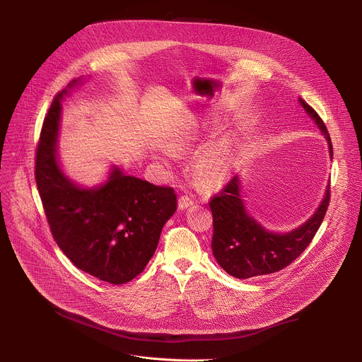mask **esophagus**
Returning <instances> with one entry per match:
<instances>
[{
  "label": "esophagus",
  "mask_w": 362,
  "mask_h": 362,
  "mask_svg": "<svg viewBox=\"0 0 362 362\" xmlns=\"http://www.w3.org/2000/svg\"><path fill=\"white\" fill-rule=\"evenodd\" d=\"M193 203H194V202H193L189 196H180V197H179V209H180V211H185V209L190 208V206H192Z\"/></svg>",
  "instance_id": "esophagus-1"
}]
</instances>
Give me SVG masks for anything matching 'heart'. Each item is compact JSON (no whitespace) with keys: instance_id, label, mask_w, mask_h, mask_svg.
Returning <instances> with one entry per match:
<instances>
[{"instance_id":"obj_1","label":"heart","mask_w":362,"mask_h":362,"mask_svg":"<svg viewBox=\"0 0 362 362\" xmlns=\"http://www.w3.org/2000/svg\"><path fill=\"white\" fill-rule=\"evenodd\" d=\"M189 140L190 137H187L185 143ZM163 156L169 160L175 159V154L172 151H165ZM232 168L233 156L230 144L228 141H222L202 153L196 163V173L203 185L209 187H219L229 180Z\"/></svg>"}]
</instances>
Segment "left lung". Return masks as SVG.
Listing matches in <instances>:
<instances>
[{
    "mask_svg": "<svg viewBox=\"0 0 362 362\" xmlns=\"http://www.w3.org/2000/svg\"><path fill=\"white\" fill-rule=\"evenodd\" d=\"M300 107L324 134L332 162V144L324 122L299 97ZM329 203V183L314 215L286 232H274L262 226L247 211L242 182L236 175L215 196L209 206L214 215L212 250L216 262L229 275L247 279L278 272L293 262L311 243L320 229Z\"/></svg>",
    "mask_w": 362,
    "mask_h": 362,
    "instance_id": "8db88e82",
    "label": "left lung"
}]
</instances>
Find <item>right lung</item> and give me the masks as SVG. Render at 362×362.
<instances>
[{
  "label": "right lung",
  "mask_w": 362,
  "mask_h": 362,
  "mask_svg": "<svg viewBox=\"0 0 362 362\" xmlns=\"http://www.w3.org/2000/svg\"><path fill=\"white\" fill-rule=\"evenodd\" d=\"M83 81L84 77L73 80L48 110L37 148L35 182L51 233L64 255L83 272L120 285L151 259L177 199L173 189L129 176L117 165L93 187L66 175L59 158L62 101Z\"/></svg>",
  "instance_id": "right-lung-1"
}]
</instances>
